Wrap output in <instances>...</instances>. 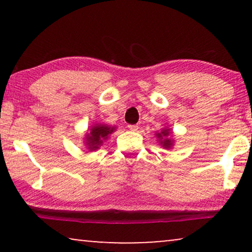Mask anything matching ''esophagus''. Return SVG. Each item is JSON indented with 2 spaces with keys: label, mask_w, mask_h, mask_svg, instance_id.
<instances>
[{
  "label": "esophagus",
  "mask_w": 252,
  "mask_h": 252,
  "mask_svg": "<svg viewBox=\"0 0 252 252\" xmlns=\"http://www.w3.org/2000/svg\"><path fill=\"white\" fill-rule=\"evenodd\" d=\"M128 128L130 130H133V132H135V130L139 129V126H137V125H128Z\"/></svg>",
  "instance_id": "obj_1"
}]
</instances>
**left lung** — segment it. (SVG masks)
Returning <instances> with one entry per match:
<instances>
[{
    "instance_id": "1",
    "label": "left lung",
    "mask_w": 252,
    "mask_h": 252,
    "mask_svg": "<svg viewBox=\"0 0 252 252\" xmlns=\"http://www.w3.org/2000/svg\"><path fill=\"white\" fill-rule=\"evenodd\" d=\"M168 129H163V132H160V133H158L157 134V136L159 137V143L161 144V146H163L164 148H171L172 147V140L170 139V136H168Z\"/></svg>"
}]
</instances>
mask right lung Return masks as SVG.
<instances>
[{"label":"right lung","instance_id":"right-lung-1","mask_svg":"<svg viewBox=\"0 0 252 252\" xmlns=\"http://www.w3.org/2000/svg\"><path fill=\"white\" fill-rule=\"evenodd\" d=\"M115 127H109L106 125H95L93 126L91 133L88 134L87 137V146L89 150L98 149L99 144H102L103 140L108 139V135H110Z\"/></svg>","mask_w":252,"mask_h":252}]
</instances>
